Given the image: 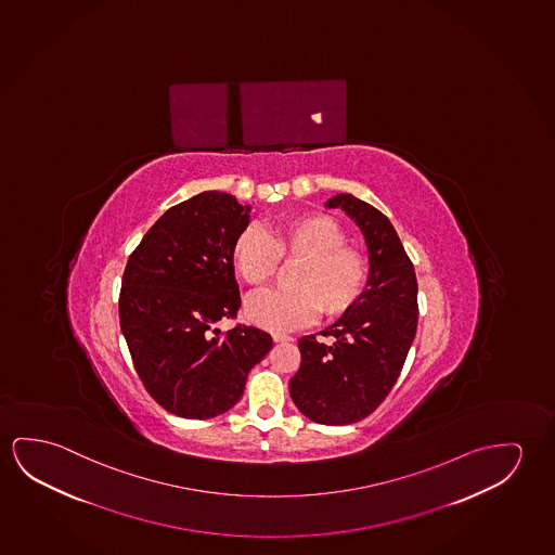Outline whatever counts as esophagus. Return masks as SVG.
Wrapping results in <instances>:
<instances>
[{
    "label": "esophagus",
    "mask_w": 555,
    "mask_h": 555,
    "mask_svg": "<svg viewBox=\"0 0 555 555\" xmlns=\"http://www.w3.org/2000/svg\"><path fill=\"white\" fill-rule=\"evenodd\" d=\"M273 340L279 341V344H284V341H292L294 340V338H292V336H288V334L274 333Z\"/></svg>",
    "instance_id": "obj_1"
}]
</instances>
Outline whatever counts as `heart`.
<instances>
[{"label": "heart", "instance_id": "1", "mask_svg": "<svg viewBox=\"0 0 555 555\" xmlns=\"http://www.w3.org/2000/svg\"><path fill=\"white\" fill-rule=\"evenodd\" d=\"M340 222L324 214L291 215L269 232L246 227L232 244V264L251 288L274 279L279 263L298 261L292 288L259 292L246 301L251 323L284 333L324 317L346 315L367 288L369 259L350 246Z\"/></svg>", "mask_w": 555, "mask_h": 555}]
</instances>
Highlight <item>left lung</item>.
<instances>
[{
    "label": "left lung",
    "instance_id": "obj_1",
    "mask_svg": "<svg viewBox=\"0 0 555 555\" xmlns=\"http://www.w3.org/2000/svg\"><path fill=\"white\" fill-rule=\"evenodd\" d=\"M356 221L369 247L367 291L358 304L323 331L299 338L298 373L291 378L292 401L321 425H351L386 400L400 376L417 333V276L392 222L351 194L328 199Z\"/></svg>",
    "mask_w": 555,
    "mask_h": 555
}]
</instances>
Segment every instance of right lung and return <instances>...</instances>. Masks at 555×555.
Listing matches in <instances>:
<instances>
[{"mask_svg": "<svg viewBox=\"0 0 555 555\" xmlns=\"http://www.w3.org/2000/svg\"><path fill=\"white\" fill-rule=\"evenodd\" d=\"M247 222L249 205L202 192L165 211L128 257L120 331L145 390L179 417L231 410L247 373L273 348L256 326L215 328L242 306L232 244Z\"/></svg>", "mask_w": 555, "mask_h": 555, "instance_id": "obj_1", "label": "right lung"}]
</instances>
